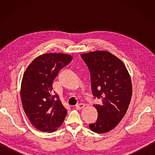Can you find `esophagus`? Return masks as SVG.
<instances>
[{
    "label": "esophagus",
    "mask_w": 155,
    "mask_h": 155,
    "mask_svg": "<svg viewBox=\"0 0 155 155\" xmlns=\"http://www.w3.org/2000/svg\"><path fill=\"white\" fill-rule=\"evenodd\" d=\"M85 107V104L83 103H79L76 105V108L78 110H81L82 108H83Z\"/></svg>",
    "instance_id": "1"
}]
</instances>
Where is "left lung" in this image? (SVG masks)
Returning <instances> with one entry per match:
<instances>
[{
  "label": "left lung",
  "instance_id": "8db88e82",
  "mask_svg": "<svg viewBox=\"0 0 155 155\" xmlns=\"http://www.w3.org/2000/svg\"><path fill=\"white\" fill-rule=\"evenodd\" d=\"M91 72L92 92L101 100L94 105L98 119L90 124L97 133L109 132L126 114L132 97L130 76L123 61L110 52L96 51L81 54Z\"/></svg>",
  "mask_w": 155,
  "mask_h": 155
}]
</instances>
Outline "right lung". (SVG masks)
<instances>
[{
  "instance_id": "1",
  "label": "right lung",
  "mask_w": 155,
  "mask_h": 155,
  "mask_svg": "<svg viewBox=\"0 0 155 155\" xmlns=\"http://www.w3.org/2000/svg\"><path fill=\"white\" fill-rule=\"evenodd\" d=\"M72 59L70 54L45 53L28 66L23 74L21 98L23 109L31 124L42 132L52 133L61 126L67 110L52 84L60 69Z\"/></svg>"
}]
</instances>
